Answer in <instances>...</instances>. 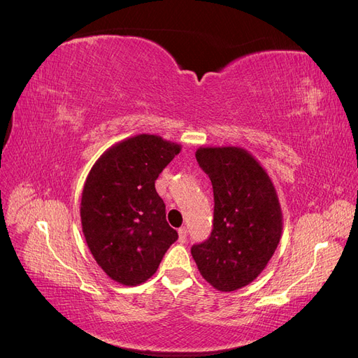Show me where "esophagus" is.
Returning a JSON list of instances; mask_svg holds the SVG:
<instances>
[{
    "mask_svg": "<svg viewBox=\"0 0 358 358\" xmlns=\"http://www.w3.org/2000/svg\"><path fill=\"white\" fill-rule=\"evenodd\" d=\"M178 233H179V242H180V243L185 242V241H187V234H188L185 227H182V229H179Z\"/></svg>",
    "mask_w": 358,
    "mask_h": 358,
    "instance_id": "34e87169",
    "label": "esophagus"
}]
</instances>
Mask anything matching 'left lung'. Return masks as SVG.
Returning <instances> with one entry per match:
<instances>
[{"label": "left lung", "mask_w": 358, "mask_h": 358, "mask_svg": "<svg viewBox=\"0 0 358 358\" xmlns=\"http://www.w3.org/2000/svg\"><path fill=\"white\" fill-rule=\"evenodd\" d=\"M196 158L213 187V230L191 248L201 276L221 292L252 280L266 268L282 236V209L272 179L241 146H201Z\"/></svg>", "instance_id": "left-lung-1"}]
</instances>
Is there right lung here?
Wrapping results in <instances>:
<instances>
[{"mask_svg": "<svg viewBox=\"0 0 358 358\" xmlns=\"http://www.w3.org/2000/svg\"><path fill=\"white\" fill-rule=\"evenodd\" d=\"M180 149L155 134L128 137L103 152L85 180V241L96 264L117 284L146 282L178 241L155 180Z\"/></svg>", "mask_w": 358, "mask_h": 358, "instance_id": "obj_1", "label": "right lung"}]
</instances>
